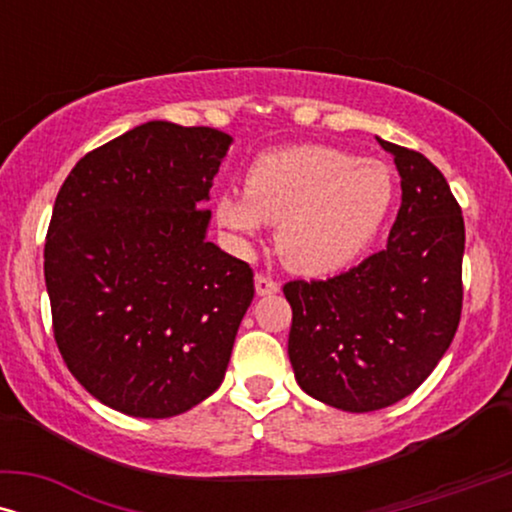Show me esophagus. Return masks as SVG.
<instances>
[{"instance_id": "34e87169", "label": "esophagus", "mask_w": 512, "mask_h": 512, "mask_svg": "<svg viewBox=\"0 0 512 512\" xmlns=\"http://www.w3.org/2000/svg\"><path fill=\"white\" fill-rule=\"evenodd\" d=\"M279 284L268 275H256V293L258 296H270V293H277Z\"/></svg>"}]
</instances>
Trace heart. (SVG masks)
<instances>
[{"instance_id":"obj_1","label":"heart","mask_w":512,"mask_h":512,"mask_svg":"<svg viewBox=\"0 0 512 512\" xmlns=\"http://www.w3.org/2000/svg\"><path fill=\"white\" fill-rule=\"evenodd\" d=\"M394 174L380 160L305 144L261 153L244 195L223 193L216 219L240 242L277 223V251L289 268L321 275L345 268L380 233L394 205Z\"/></svg>"}]
</instances>
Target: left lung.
Returning <instances> with one entry per match:
<instances>
[{"label":"left lung","instance_id":"left-lung-1","mask_svg":"<svg viewBox=\"0 0 512 512\" xmlns=\"http://www.w3.org/2000/svg\"><path fill=\"white\" fill-rule=\"evenodd\" d=\"M377 142L403 191L387 247L335 277L284 284L300 389L347 412L410 396L450 347L464 303L466 230L450 184L422 153Z\"/></svg>","mask_w":512,"mask_h":512}]
</instances>
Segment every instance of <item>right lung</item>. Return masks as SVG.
I'll return each mask as SVG.
<instances>
[{
	"label": "right lung",
	"instance_id": "1",
	"mask_svg": "<svg viewBox=\"0 0 512 512\" xmlns=\"http://www.w3.org/2000/svg\"><path fill=\"white\" fill-rule=\"evenodd\" d=\"M230 139L151 121L86 153L60 186L44 277L69 373L109 408L163 419L221 387L254 270L205 240Z\"/></svg>",
	"mask_w": 512,
	"mask_h": 512
}]
</instances>
